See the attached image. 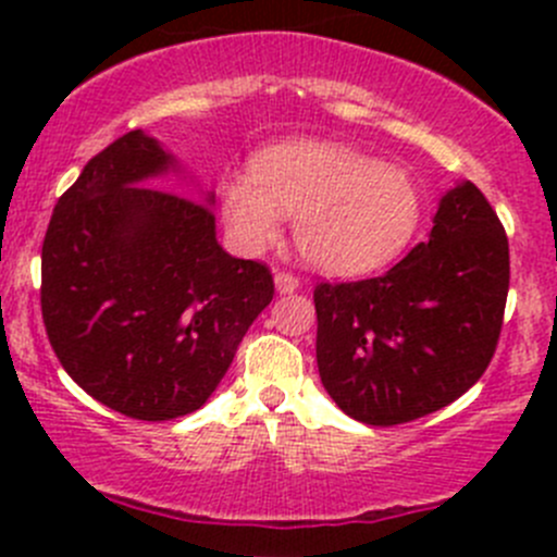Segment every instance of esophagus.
Returning a JSON list of instances; mask_svg holds the SVG:
<instances>
[{"label": "esophagus", "mask_w": 557, "mask_h": 557, "mask_svg": "<svg viewBox=\"0 0 557 557\" xmlns=\"http://www.w3.org/2000/svg\"><path fill=\"white\" fill-rule=\"evenodd\" d=\"M274 288H277V294H294L299 288V277L288 272H277L274 274Z\"/></svg>", "instance_id": "obj_1"}]
</instances>
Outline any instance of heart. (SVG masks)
<instances>
[{
	"mask_svg": "<svg viewBox=\"0 0 557 557\" xmlns=\"http://www.w3.org/2000/svg\"><path fill=\"white\" fill-rule=\"evenodd\" d=\"M228 237L247 256L280 237L294 218V243L314 269L336 277L385 267L412 243L423 196L407 170L336 143H285L261 150L250 172L218 185Z\"/></svg>",
	"mask_w": 557,
	"mask_h": 557,
	"instance_id": "heart-1",
	"label": "heart"
}]
</instances>
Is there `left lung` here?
<instances>
[{"instance_id":"8db88e82","label":"left lung","mask_w":557,"mask_h":557,"mask_svg":"<svg viewBox=\"0 0 557 557\" xmlns=\"http://www.w3.org/2000/svg\"><path fill=\"white\" fill-rule=\"evenodd\" d=\"M509 290V243L482 190H445L429 243L385 274L320 283L318 372L336 407L398 425L463 396L491 363Z\"/></svg>"}]
</instances>
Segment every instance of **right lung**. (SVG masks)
I'll list each match as a JSON object with an SVG mask.
<instances>
[{"instance_id":"right-lung-1","label":"right lung","mask_w":557,"mask_h":557,"mask_svg":"<svg viewBox=\"0 0 557 557\" xmlns=\"http://www.w3.org/2000/svg\"><path fill=\"white\" fill-rule=\"evenodd\" d=\"M185 174L148 132L94 156L42 243V320L61 367L134 420L190 414L228 372L272 301L267 267L218 245L215 194L153 188Z\"/></svg>"}]
</instances>
